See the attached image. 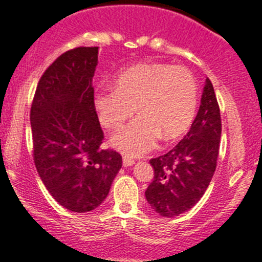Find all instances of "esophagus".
<instances>
[{"label":"esophagus","mask_w":262,"mask_h":262,"mask_svg":"<svg viewBox=\"0 0 262 262\" xmlns=\"http://www.w3.org/2000/svg\"><path fill=\"white\" fill-rule=\"evenodd\" d=\"M135 164V161L133 159L128 158V156H123V166L124 167H128V166H133Z\"/></svg>","instance_id":"obj_1"}]
</instances>
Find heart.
<instances>
[{"label":"heart","instance_id":"obj_1","mask_svg":"<svg viewBox=\"0 0 262 262\" xmlns=\"http://www.w3.org/2000/svg\"><path fill=\"white\" fill-rule=\"evenodd\" d=\"M198 90L187 69L170 64L135 65L122 71L113 89H98L93 107L104 128L117 129L134 113L139 116L111 139L128 156L151 151L158 141H172L194 118Z\"/></svg>","mask_w":262,"mask_h":262}]
</instances>
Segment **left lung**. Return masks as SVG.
<instances>
[{
	"label": "left lung",
	"instance_id": "8db88e82",
	"mask_svg": "<svg viewBox=\"0 0 262 262\" xmlns=\"http://www.w3.org/2000/svg\"><path fill=\"white\" fill-rule=\"evenodd\" d=\"M221 134L217 97L207 77L200 110L188 133L169 152L150 160L154 181L146 188L145 197L158 214L177 217L201 200L214 175Z\"/></svg>",
	"mask_w": 262,
	"mask_h": 262
}]
</instances>
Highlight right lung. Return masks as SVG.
Masks as SVG:
<instances>
[{
  "label": "right lung",
  "mask_w": 262,
  "mask_h": 262,
  "mask_svg": "<svg viewBox=\"0 0 262 262\" xmlns=\"http://www.w3.org/2000/svg\"><path fill=\"white\" fill-rule=\"evenodd\" d=\"M97 47L60 55L39 80L31 108L33 155L54 200L71 212H91L110 193L122 156L101 148L92 79Z\"/></svg>",
  "instance_id": "add662e5"
}]
</instances>
